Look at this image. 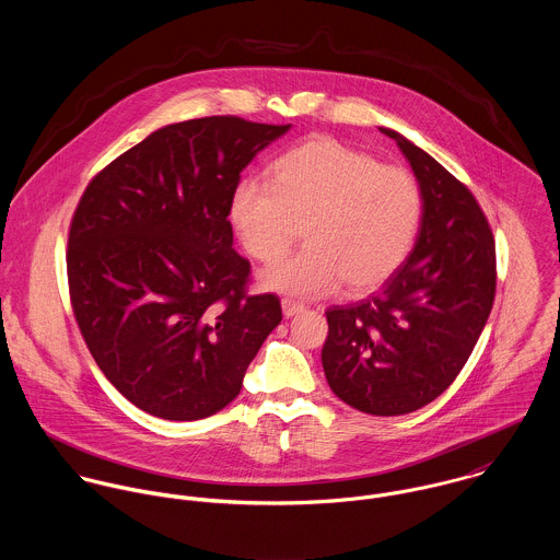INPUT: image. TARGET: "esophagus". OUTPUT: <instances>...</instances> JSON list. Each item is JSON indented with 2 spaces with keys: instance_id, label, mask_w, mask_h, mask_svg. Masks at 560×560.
Returning <instances> with one entry per match:
<instances>
[{
  "instance_id": "esophagus-1",
  "label": "esophagus",
  "mask_w": 560,
  "mask_h": 560,
  "mask_svg": "<svg viewBox=\"0 0 560 560\" xmlns=\"http://www.w3.org/2000/svg\"><path fill=\"white\" fill-rule=\"evenodd\" d=\"M302 311H304V304H302V302H295V300H291V298H284V300H282V313H284L287 319L300 315Z\"/></svg>"
}]
</instances>
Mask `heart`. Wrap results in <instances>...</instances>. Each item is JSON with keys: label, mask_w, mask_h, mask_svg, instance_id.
<instances>
[{"label": "heart", "mask_w": 560, "mask_h": 560, "mask_svg": "<svg viewBox=\"0 0 560 560\" xmlns=\"http://www.w3.org/2000/svg\"><path fill=\"white\" fill-rule=\"evenodd\" d=\"M422 218L416 176L397 165L317 136L269 165V185L243 180L231 198V224L245 252L273 262L298 235L306 245L262 273L269 289L323 295L382 287L405 262Z\"/></svg>", "instance_id": "1"}]
</instances>
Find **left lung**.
Wrapping results in <instances>:
<instances>
[{
	"label": "left lung",
	"mask_w": 560,
	"mask_h": 560,
	"mask_svg": "<svg viewBox=\"0 0 560 560\" xmlns=\"http://www.w3.org/2000/svg\"><path fill=\"white\" fill-rule=\"evenodd\" d=\"M420 191L413 249L380 293L327 308L320 351L329 388L373 416L438 399L468 362L495 298V243L472 191L393 129Z\"/></svg>",
	"instance_id": "left-lung-1"
}]
</instances>
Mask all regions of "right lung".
Returning a JSON list of instances; mask_svg holds the SVG:
<instances>
[{
    "mask_svg": "<svg viewBox=\"0 0 560 560\" xmlns=\"http://www.w3.org/2000/svg\"><path fill=\"white\" fill-rule=\"evenodd\" d=\"M289 129L240 116L167 125L88 183L69 229L73 313L103 375L147 413L224 409L282 320L273 293L247 295L229 215L243 167Z\"/></svg>",
    "mask_w": 560,
    "mask_h": 560,
    "instance_id": "add662e5",
    "label": "right lung"
}]
</instances>
